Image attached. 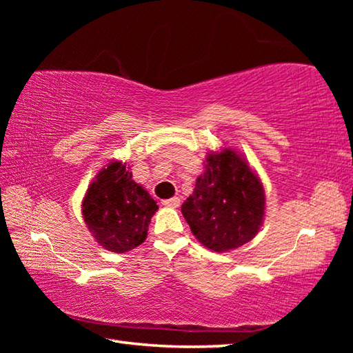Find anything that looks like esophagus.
Wrapping results in <instances>:
<instances>
[{
  "instance_id": "esophagus-1",
  "label": "esophagus",
  "mask_w": 353,
  "mask_h": 353,
  "mask_svg": "<svg viewBox=\"0 0 353 353\" xmlns=\"http://www.w3.org/2000/svg\"><path fill=\"white\" fill-rule=\"evenodd\" d=\"M162 204H163L165 207L177 208L179 205H181V199H179V198H177V196H176V198H171V199H165V201L162 202Z\"/></svg>"
}]
</instances>
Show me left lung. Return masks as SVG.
<instances>
[{
    "label": "left lung",
    "mask_w": 353,
    "mask_h": 353,
    "mask_svg": "<svg viewBox=\"0 0 353 353\" xmlns=\"http://www.w3.org/2000/svg\"><path fill=\"white\" fill-rule=\"evenodd\" d=\"M182 214L199 243L225 252L256 235L265 216V190L246 160L225 148L207 155L204 174L182 204Z\"/></svg>",
    "instance_id": "8db88e82"
}]
</instances>
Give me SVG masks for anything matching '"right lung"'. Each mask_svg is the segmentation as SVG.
I'll return each mask as SVG.
<instances>
[{
	"label": "right lung",
	"mask_w": 353,
	"mask_h": 353,
	"mask_svg": "<svg viewBox=\"0 0 353 353\" xmlns=\"http://www.w3.org/2000/svg\"><path fill=\"white\" fill-rule=\"evenodd\" d=\"M159 205L132 179L126 165L112 162L101 170L83 198V221L104 249L123 254L146 240Z\"/></svg>",
	"instance_id": "right-lung-1"
}]
</instances>
